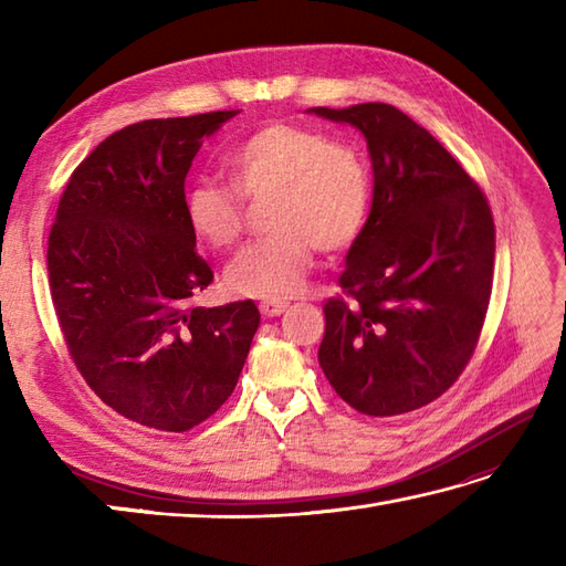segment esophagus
<instances>
[{
	"instance_id": "obj_1",
	"label": "esophagus",
	"mask_w": 566,
	"mask_h": 566,
	"mask_svg": "<svg viewBox=\"0 0 566 566\" xmlns=\"http://www.w3.org/2000/svg\"><path fill=\"white\" fill-rule=\"evenodd\" d=\"M290 308V302H282V298H268V302L260 304V314L262 316H280L284 311Z\"/></svg>"
}]
</instances>
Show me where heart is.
<instances>
[{
  "label": "heart",
  "mask_w": 566,
  "mask_h": 566,
  "mask_svg": "<svg viewBox=\"0 0 566 566\" xmlns=\"http://www.w3.org/2000/svg\"><path fill=\"white\" fill-rule=\"evenodd\" d=\"M233 185L245 197L274 191L272 235L252 240L226 268L228 292L284 298L302 290L318 248L340 252L363 235L371 207V172L353 143L323 130L270 122L228 153ZM185 219L201 243L233 245L245 221L243 197L231 185L201 177L185 195Z\"/></svg>",
  "instance_id": "heart-1"
}]
</instances>
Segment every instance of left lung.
I'll use <instances>...</instances> for the list:
<instances>
[{
  "label": "left lung",
  "mask_w": 566,
  "mask_h": 566,
  "mask_svg": "<svg viewBox=\"0 0 566 566\" xmlns=\"http://www.w3.org/2000/svg\"><path fill=\"white\" fill-rule=\"evenodd\" d=\"M311 114L365 136L375 195L323 306V375L365 416L436 401L462 375L494 282L496 231L484 191L423 126L391 104Z\"/></svg>",
  "instance_id": "8db88e82"
}]
</instances>
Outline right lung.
<instances>
[{"label": "right lung", "mask_w": 566, "mask_h": 566, "mask_svg": "<svg viewBox=\"0 0 566 566\" xmlns=\"http://www.w3.org/2000/svg\"><path fill=\"white\" fill-rule=\"evenodd\" d=\"M238 112L150 118L102 140L60 197L48 282L80 375L116 413L185 432L233 394L255 302L203 308L213 282L185 219V179L203 138Z\"/></svg>", "instance_id": "obj_1"}]
</instances>
